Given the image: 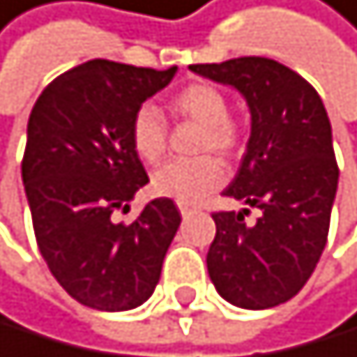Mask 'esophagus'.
I'll list each match as a JSON object with an SVG mask.
<instances>
[{"mask_svg":"<svg viewBox=\"0 0 357 357\" xmlns=\"http://www.w3.org/2000/svg\"><path fill=\"white\" fill-rule=\"evenodd\" d=\"M193 211H196V209H193V207H189V205H180V214H182L184 218H186V216H191Z\"/></svg>","mask_w":357,"mask_h":357,"instance_id":"obj_1","label":"esophagus"}]
</instances>
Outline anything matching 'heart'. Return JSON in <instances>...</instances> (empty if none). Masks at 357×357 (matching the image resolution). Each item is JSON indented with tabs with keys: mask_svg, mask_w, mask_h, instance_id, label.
Listing matches in <instances>:
<instances>
[{
	"mask_svg": "<svg viewBox=\"0 0 357 357\" xmlns=\"http://www.w3.org/2000/svg\"><path fill=\"white\" fill-rule=\"evenodd\" d=\"M173 114L202 125L198 152L232 157L239 148V130L230 120L225 95L207 82L184 86L173 98ZM132 148L143 161L155 164L166 152V123L159 109L143 105L132 118ZM223 184V166L214 157L193 161H168L152 173V193L180 205L198 202Z\"/></svg>",
	"mask_w": 357,
	"mask_h": 357,
	"instance_id": "obj_1",
	"label": "heart"
}]
</instances>
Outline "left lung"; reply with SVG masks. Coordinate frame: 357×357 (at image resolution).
I'll use <instances>...</instances> for the list:
<instances>
[{
    "label": "left lung",
    "mask_w": 357,
    "mask_h": 357,
    "mask_svg": "<svg viewBox=\"0 0 357 357\" xmlns=\"http://www.w3.org/2000/svg\"><path fill=\"white\" fill-rule=\"evenodd\" d=\"M239 91L250 111L246 155L223 196L259 209L214 214L207 271L227 303L266 310L303 289L328 239L337 193L333 130L319 93L287 66L264 56L189 66Z\"/></svg>",
    "instance_id": "obj_1"
}]
</instances>
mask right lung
Returning a JSON list of instances; mask_svg holds the SVG:
<instances>
[{
    "instance_id": "add662e5",
    "label": "right lung",
    "mask_w": 357,
    "mask_h": 357,
    "mask_svg": "<svg viewBox=\"0 0 357 357\" xmlns=\"http://www.w3.org/2000/svg\"><path fill=\"white\" fill-rule=\"evenodd\" d=\"M177 73L93 59L40 93L26 125L22 184L40 255L75 301L125 312L155 291L182 216L173 200L130 209L148 173L132 148V118Z\"/></svg>"
}]
</instances>
